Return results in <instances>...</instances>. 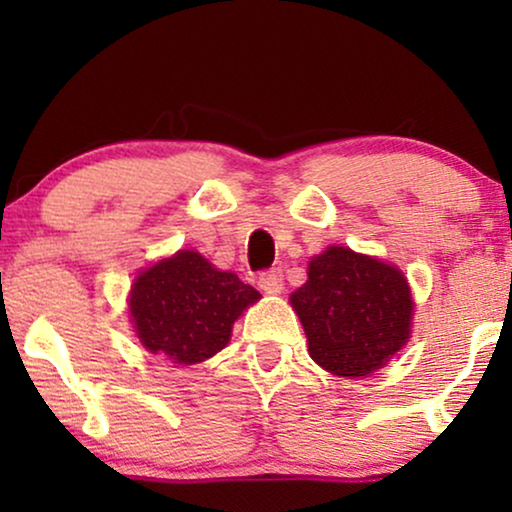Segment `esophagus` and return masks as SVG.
I'll use <instances>...</instances> for the list:
<instances>
[{"instance_id":"1","label":"esophagus","mask_w":512,"mask_h":512,"mask_svg":"<svg viewBox=\"0 0 512 512\" xmlns=\"http://www.w3.org/2000/svg\"><path fill=\"white\" fill-rule=\"evenodd\" d=\"M258 286H261L265 293H279V291H282V286H284L282 270L272 268V270L261 272V275H258Z\"/></svg>"}]
</instances>
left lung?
I'll return each mask as SVG.
<instances>
[{
	"instance_id": "8db88e82",
	"label": "left lung",
	"mask_w": 512,
	"mask_h": 512,
	"mask_svg": "<svg viewBox=\"0 0 512 512\" xmlns=\"http://www.w3.org/2000/svg\"><path fill=\"white\" fill-rule=\"evenodd\" d=\"M291 305L310 356L333 375L373 373L410 338L412 298L401 270L347 247L312 258Z\"/></svg>"
}]
</instances>
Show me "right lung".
Returning a JSON list of instances; mask_svg holds the SVG:
<instances>
[{"mask_svg":"<svg viewBox=\"0 0 512 512\" xmlns=\"http://www.w3.org/2000/svg\"><path fill=\"white\" fill-rule=\"evenodd\" d=\"M261 298L198 251H179L137 277L130 314L142 345L172 363H200L228 345L233 321Z\"/></svg>","mask_w":512,"mask_h":512,"instance_id":"right-lung-1","label":"right lung"}]
</instances>
